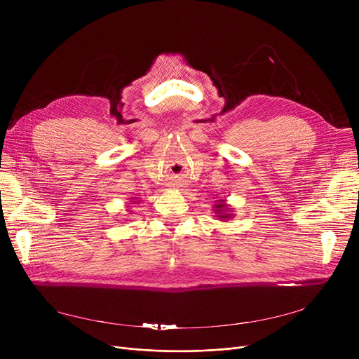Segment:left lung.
I'll list each match as a JSON object with an SVG mask.
<instances>
[{
	"label": "left lung",
	"mask_w": 359,
	"mask_h": 359,
	"mask_svg": "<svg viewBox=\"0 0 359 359\" xmlns=\"http://www.w3.org/2000/svg\"><path fill=\"white\" fill-rule=\"evenodd\" d=\"M214 212H215V217L221 221H229L230 218L234 217L233 211L230 206L225 203V199H219V201H215V205H214Z\"/></svg>",
	"instance_id": "8db88e82"
}]
</instances>
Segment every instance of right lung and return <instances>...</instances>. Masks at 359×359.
Returning <instances> with one entry per match:
<instances>
[{
    "label": "right lung",
    "instance_id": "add662e5",
    "mask_svg": "<svg viewBox=\"0 0 359 359\" xmlns=\"http://www.w3.org/2000/svg\"><path fill=\"white\" fill-rule=\"evenodd\" d=\"M130 199H137V198H130ZM132 203H138V201H130Z\"/></svg>",
    "mask_w": 359,
    "mask_h": 359
}]
</instances>
